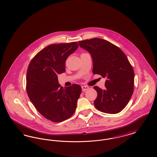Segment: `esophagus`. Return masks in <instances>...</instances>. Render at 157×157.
<instances>
[{"label":"esophagus","mask_w":157,"mask_h":157,"mask_svg":"<svg viewBox=\"0 0 157 157\" xmlns=\"http://www.w3.org/2000/svg\"><path fill=\"white\" fill-rule=\"evenodd\" d=\"M88 89H89V87L88 86H86V85L82 86V91H85V90H88Z\"/></svg>","instance_id":"1"}]
</instances>
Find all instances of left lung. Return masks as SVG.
<instances>
[{
	"label": "left lung",
	"mask_w": 157,
	"mask_h": 157,
	"mask_svg": "<svg viewBox=\"0 0 157 157\" xmlns=\"http://www.w3.org/2000/svg\"><path fill=\"white\" fill-rule=\"evenodd\" d=\"M78 42L91 55L93 74L106 78L105 90L94 87L98 94L95 108L107 113H119L127 106L134 92V72L126 55L118 46L100 38Z\"/></svg>",
	"instance_id": "1"
}]
</instances>
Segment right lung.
Returning <instances> with one entry per match:
<instances>
[{
	"label": "right lung",
	"instance_id": "right-lung-1",
	"mask_svg": "<svg viewBox=\"0 0 157 157\" xmlns=\"http://www.w3.org/2000/svg\"><path fill=\"white\" fill-rule=\"evenodd\" d=\"M79 45L77 42L49 45L32 59L26 75V90L37 111L48 120L59 122L75 111L82 88L73 84L63 88L58 75L65 72V61Z\"/></svg>",
	"mask_w": 157,
	"mask_h": 157
}]
</instances>
